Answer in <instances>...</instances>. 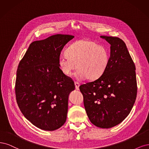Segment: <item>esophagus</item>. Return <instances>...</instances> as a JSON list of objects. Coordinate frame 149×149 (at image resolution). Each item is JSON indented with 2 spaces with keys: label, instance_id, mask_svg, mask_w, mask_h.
<instances>
[{
  "label": "esophagus",
  "instance_id": "34e87169",
  "mask_svg": "<svg viewBox=\"0 0 149 149\" xmlns=\"http://www.w3.org/2000/svg\"><path fill=\"white\" fill-rule=\"evenodd\" d=\"M75 89L77 90H79V86H80V84L77 81H75Z\"/></svg>",
  "mask_w": 149,
  "mask_h": 149
}]
</instances>
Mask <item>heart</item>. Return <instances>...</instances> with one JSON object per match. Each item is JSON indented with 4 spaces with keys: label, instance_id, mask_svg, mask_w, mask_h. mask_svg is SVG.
Instances as JSON below:
<instances>
[{
    "label": "heart",
    "instance_id": "b5f03b06",
    "mask_svg": "<svg viewBox=\"0 0 149 149\" xmlns=\"http://www.w3.org/2000/svg\"><path fill=\"white\" fill-rule=\"evenodd\" d=\"M109 61V52L106 47L92 41L80 40L66 49L65 55L59 57L58 64L66 75H70L77 68V77L92 80L103 74Z\"/></svg>",
    "mask_w": 149,
    "mask_h": 149
}]
</instances>
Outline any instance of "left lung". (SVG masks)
<instances>
[{"mask_svg":"<svg viewBox=\"0 0 149 149\" xmlns=\"http://www.w3.org/2000/svg\"><path fill=\"white\" fill-rule=\"evenodd\" d=\"M109 42L110 57L100 77L80 86L86 113L92 124L108 129L130 113L137 96L136 67L126 45L118 37L101 36Z\"/></svg>","mask_w":149,"mask_h":149,"instance_id":"obj_1","label":"left lung"}]
</instances>
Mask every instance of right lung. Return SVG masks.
I'll list each match as a JSON object with an SVG mask.
<instances>
[{
    "instance_id": "obj_1",
    "label": "right lung",
    "mask_w": 149,
    "mask_h": 149,
    "mask_svg": "<svg viewBox=\"0 0 149 149\" xmlns=\"http://www.w3.org/2000/svg\"><path fill=\"white\" fill-rule=\"evenodd\" d=\"M74 38L57 34L31 42L18 64L15 95L22 114L33 125L54 131L65 123L73 80L59 68L64 46Z\"/></svg>"
}]
</instances>
